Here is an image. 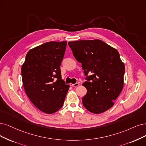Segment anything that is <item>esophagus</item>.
Segmentation results:
<instances>
[{"mask_svg":"<svg viewBox=\"0 0 146 146\" xmlns=\"http://www.w3.org/2000/svg\"><path fill=\"white\" fill-rule=\"evenodd\" d=\"M70 86H72V87H78V86H79V83H76V84H70Z\"/></svg>","mask_w":146,"mask_h":146,"instance_id":"1","label":"esophagus"}]
</instances>
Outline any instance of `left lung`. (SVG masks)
<instances>
[{"label":"left lung","mask_w":146,"mask_h":146,"mask_svg":"<svg viewBox=\"0 0 146 146\" xmlns=\"http://www.w3.org/2000/svg\"><path fill=\"white\" fill-rule=\"evenodd\" d=\"M73 56L82 63L87 93L82 98L84 107L96 114L108 110L121 92L125 67L118 52L103 41L96 39L70 41Z\"/></svg>","instance_id":"1"}]
</instances>
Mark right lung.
<instances>
[{
  "label": "right lung",
  "instance_id": "obj_1",
  "mask_svg": "<svg viewBox=\"0 0 146 146\" xmlns=\"http://www.w3.org/2000/svg\"><path fill=\"white\" fill-rule=\"evenodd\" d=\"M67 41H50L31 49L21 67L26 95L39 110L52 114L61 108L70 85L61 78L60 66Z\"/></svg>",
  "mask_w": 146,
  "mask_h": 146
}]
</instances>
